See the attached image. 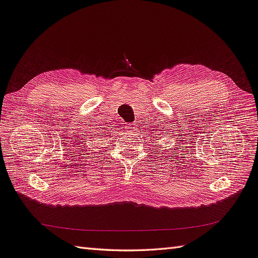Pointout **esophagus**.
<instances>
[{"instance_id":"1","label":"esophagus","mask_w":258,"mask_h":258,"mask_svg":"<svg viewBox=\"0 0 258 258\" xmlns=\"http://www.w3.org/2000/svg\"><path fill=\"white\" fill-rule=\"evenodd\" d=\"M125 129H127V131H129V133H131V131L135 130V124L134 123H127L125 124Z\"/></svg>"}]
</instances>
